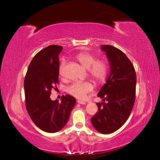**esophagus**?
<instances>
[{
    "label": "esophagus",
    "instance_id": "esophagus-1",
    "mask_svg": "<svg viewBox=\"0 0 160 160\" xmlns=\"http://www.w3.org/2000/svg\"><path fill=\"white\" fill-rule=\"evenodd\" d=\"M77 102L80 103V104H85V102L83 101H81V100H78Z\"/></svg>",
    "mask_w": 160,
    "mask_h": 160
}]
</instances>
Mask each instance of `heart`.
Instances as JSON below:
<instances>
[{
    "instance_id": "heart-1",
    "label": "heart",
    "mask_w": 160,
    "mask_h": 160,
    "mask_svg": "<svg viewBox=\"0 0 160 160\" xmlns=\"http://www.w3.org/2000/svg\"><path fill=\"white\" fill-rule=\"evenodd\" d=\"M76 58L82 65L88 69L89 76L96 82L102 83L105 81L108 72V67L104 61L97 60L94 55L88 52H80L76 55ZM65 64V59L61 60L58 68V73L61 76H63ZM92 88L93 87L88 81L74 82L67 88V91L76 98L84 99Z\"/></svg>"
}]
</instances>
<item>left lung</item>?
<instances>
[{
	"label": "left lung",
	"mask_w": 160,
	"mask_h": 160,
	"mask_svg": "<svg viewBox=\"0 0 160 160\" xmlns=\"http://www.w3.org/2000/svg\"><path fill=\"white\" fill-rule=\"evenodd\" d=\"M101 49L108 58L110 73L98 94L103 102L97 103L98 111L91 122L99 132L110 133L119 129L130 115L136 99V74L121 50L110 45H103Z\"/></svg>",
	"instance_id": "1"
}]
</instances>
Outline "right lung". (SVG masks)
I'll return each mask as SVG.
<instances>
[{
    "mask_svg": "<svg viewBox=\"0 0 160 160\" xmlns=\"http://www.w3.org/2000/svg\"><path fill=\"white\" fill-rule=\"evenodd\" d=\"M62 47L48 46L37 54L30 63L24 82L26 108L33 122L42 130L54 133L68 122L76 100L62 95L61 102L50 99L51 90L58 83V54Z\"/></svg>",
    "mask_w": 160,
    "mask_h": 160,
    "instance_id": "obj_1",
    "label": "right lung"
}]
</instances>
